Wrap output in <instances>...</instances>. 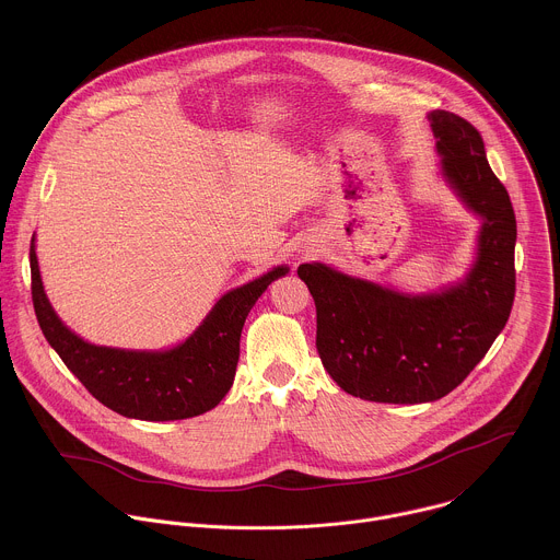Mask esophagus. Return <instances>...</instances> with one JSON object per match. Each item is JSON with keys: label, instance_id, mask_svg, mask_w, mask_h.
Wrapping results in <instances>:
<instances>
[{"label": "esophagus", "instance_id": "34e87169", "mask_svg": "<svg viewBox=\"0 0 560 560\" xmlns=\"http://www.w3.org/2000/svg\"><path fill=\"white\" fill-rule=\"evenodd\" d=\"M302 254H306V256H308V249H306V252H302Z\"/></svg>", "mask_w": 560, "mask_h": 560}]
</instances>
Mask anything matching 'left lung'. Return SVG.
<instances>
[{
  "mask_svg": "<svg viewBox=\"0 0 560 560\" xmlns=\"http://www.w3.org/2000/svg\"><path fill=\"white\" fill-rule=\"evenodd\" d=\"M440 174L480 220L477 252L457 282L407 293L319 260L298 276L317 306V351L351 397L416 405L453 393L504 329L515 298V213L479 131L457 114H427Z\"/></svg>",
  "mask_w": 560,
  "mask_h": 560,
  "instance_id": "1",
  "label": "left lung"
}]
</instances>
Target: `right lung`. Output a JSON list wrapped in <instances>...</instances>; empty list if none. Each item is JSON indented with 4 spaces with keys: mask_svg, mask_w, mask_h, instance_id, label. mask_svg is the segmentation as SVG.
Wrapping results in <instances>:
<instances>
[{
    "mask_svg": "<svg viewBox=\"0 0 560 560\" xmlns=\"http://www.w3.org/2000/svg\"><path fill=\"white\" fill-rule=\"evenodd\" d=\"M30 269L36 319L67 369L105 407L149 422L194 418L220 405L235 380L247 313L273 280L289 273L287 265H278L231 289L185 340L172 347L122 349L88 342L58 317L40 278L36 233Z\"/></svg>",
    "mask_w": 560,
    "mask_h": 560,
    "instance_id": "right-lung-1",
    "label": "right lung"
}]
</instances>
